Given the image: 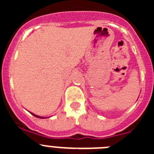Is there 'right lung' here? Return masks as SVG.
Here are the masks:
<instances>
[{
  "label": "right lung",
  "instance_id": "obj_1",
  "mask_svg": "<svg viewBox=\"0 0 154 154\" xmlns=\"http://www.w3.org/2000/svg\"><path fill=\"white\" fill-rule=\"evenodd\" d=\"M32 116H35V117H37V118H41V119H44V118H42V117H39V116H35V115H34V114H32Z\"/></svg>",
  "mask_w": 154,
  "mask_h": 154
}]
</instances>
